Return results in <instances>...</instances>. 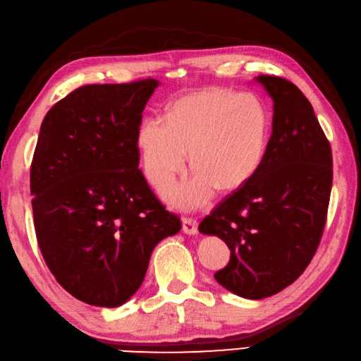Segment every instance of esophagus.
Masks as SVG:
<instances>
[{"mask_svg": "<svg viewBox=\"0 0 361 361\" xmlns=\"http://www.w3.org/2000/svg\"><path fill=\"white\" fill-rule=\"evenodd\" d=\"M182 231L188 233V235H193L197 232V221L193 216H183L182 218Z\"/></svg>", "mask_w": 361, "mask_h": 361, "instance_id": "34e87169", "label": "esophagus"}]
</instances>
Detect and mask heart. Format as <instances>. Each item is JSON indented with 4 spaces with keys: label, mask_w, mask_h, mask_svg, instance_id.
Returning <instances> with one entry per match:
<instances>
[{
    "label": "heart",
    "mask_w": 361,
    "mask_h": 361,
    "mask_svg": "<svg viewBox=\"0 0 361 361\" xmlns=\"http://www.w3.org/2000/svg\"><path fill=\"white\" fill-rule=\"evenodd\" d=\"M268 128L267 109L255 94L205 88L174 99L164 121L145 120L137 146L146 178L156 188L185 171L188 149L195 173L165 196L193 209L209 201L216 187L231 191L252 178L267 151Z\"/></svg>",
    "instance_id": "b5f03b06"
}]
</instances>
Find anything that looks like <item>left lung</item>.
<instances>
[{"label":"left lung","mask_w":361,"mask_h":361,"mask_svg":"<svg viewBox=\"0 0 361 361\" xmlns=\"http://www.w3.org/2000/svg\"><path fill=\"white\" fill-rule=\"evenodd\" d=\"M257 80L274 101L263 160L200 224V232L216 235L231 249L216 282L247 299L282 291L310 264L334 179L332 148L310 101L288 79L262 75Z\"/></svg>","instance_id":"obj_1"}]
</instances>
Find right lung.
Segmentation results:
<instances>
[{
    "label": "right lung",
    "instance_id": "add662e5",
    "mask_svg": "<svg viewBox=\"0 0 361 361\" xmlns=\"http://www.w3.org/2000/svg\"><path fill=\"white\" fill-rule=\"evenodd\" d=\"M156 87L82 85L42 123L31 164L37 243L59 285L88 305L126 302L152 249L182 227L138 168L137 130Z\"/></svg>",
    "mask_w": 361,
    "mask_h": 361
}]
</instances>
